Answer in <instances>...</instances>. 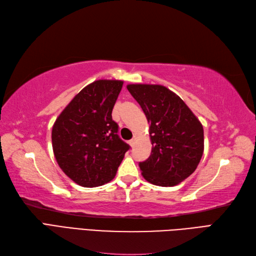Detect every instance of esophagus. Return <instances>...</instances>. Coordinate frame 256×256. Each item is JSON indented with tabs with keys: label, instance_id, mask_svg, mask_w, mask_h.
<instances>
[{
	"label": "esophagus",
	"instance_id": "1",
	"mask_svg": "<svg viewBox=\"0 0 256 256\" xmlns=\"http://www.w3.org/2000/svg\"><path fill=\"white\" fill-rule=\"evenodd\" d=\"M136 140V136H134V138H131V140L129 141V145H130L131 147H134V146Z\"/></svg>",
	"mask_w": 256,
	"mask_h": 256
}]
</instances>
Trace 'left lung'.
I'll return each mask as SVG.
<instances>
[{
	"label": "left lung",
	"mask_w": 256,
	"mask_h": 256,
	"mask_svg": "<svg viewBox=\"0 0 256 256\" xmlns=\"http://www.w3.org/2000/svg\"><path fill=\"white\" fill-rule=\"evenodd\" d=\"M150 122L152 154L140 162L147 182L172 187L189 177L204 152V130L184 100L158 84H128Z\"/></svg>",
	"instance_id": "1"
}]
</instances>
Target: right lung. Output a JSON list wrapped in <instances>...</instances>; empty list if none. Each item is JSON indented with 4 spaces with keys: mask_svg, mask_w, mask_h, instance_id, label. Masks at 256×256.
Wrapping results in <instances>:
<instances>
[{
    "mask_svg": "<svg viewBox=\"0 0 256 256\" xmlns=\"http://www.w3.org/2000/svg\"><path fill=\"white\" fill-rule=\"evenodd\" d=\"M120 80H97L76 94L54 122L53 152L63 172L82 187L111 182L129 145L118 136L112 110Z\"/></svg>",
    "mask_w": 256,
    "mask_h": 256,
    "instance_id": "right-lung-1",
    "label": "right lung"
}]
</instances>
